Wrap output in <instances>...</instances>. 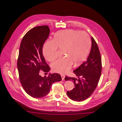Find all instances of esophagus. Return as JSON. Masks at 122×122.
I'll list each match as a JSON object with an SVG mask.
<instances>
[{
    "label": "esophagus",
    "instance_id": "esophagus-1",
    "mask_svg": "<svg viewBox=\"0 0 122 122\" xmlns=\"http://www.w3.org/2000/svg\"><path fill=\"white\" fill-rule=\"evenodd\" d=\"M61 77H62V81H64V80L65 76L63 75H61Z\"/></svg>",
    "mask_w": 122,
    "mask_h": 122
}]
</instances>
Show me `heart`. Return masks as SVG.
<instances>
[{
  "label": "heart",
  "mask_w": 122,
  "mask_h": 122,
  "mask_svg": "<svg viewBox=\"0 0 122 122\" xmlns=\"http://www.w3.org/2000/svg\"><path fill=\"white\" fill-rule=\"evenodd\" d=\"M52 39L44 44L43 54L47 60L52 62L57 58L58 48L63 50V55L65 57L51 65L52 70L59 74L67 73L73 63L78 65L83 62L91 45L90 37L86 32L71 29L58 31L54 34Z\"/></svg>",
  "instance_id": "heart-1"
}]
</instances>
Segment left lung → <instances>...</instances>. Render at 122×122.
Returning a JSON list of instances; mask_svg holds the SVG:
<instances>
[{
	"instance_id": "8db88e82",
	"label": "left lung",
	"mask_w": 122,
	"mask_h": 122,
	"mask_svg": "<svg viewBox=\"0 0 122 122\" xmlns=\"http://www.w3.org/2000/svg\"><path fill=\"white\" fill-rule=\"evenodd\" d=\"M92 48L87 60L73 71L78 78L66 76L65 81H71L75 88L67 94L70 99L77 102L89 97L97 87L102 73V58L98 46L92 37Z\"/></svg>"
}]
</instances>
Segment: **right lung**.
Instances as JSON below:
<instances>
[{"label": "right lung", "mask_w": 122, "mask_h": 122, "mask_svg": "<svg viewBox=\"0 0 122 122\" xmlns=\"http://www.w3.org/2000/svg\"><path fill=\"white\" fill-rule=\"evenodd\" d=\"M47 25L36 26L24 36L20 47L17 67L20 80L25 91L34 98H41L49 93L54 82L61 81L57 73L41 77L39 72H47L50 68L42 54V47L48 38Z\"/></svg>", "instance_id": "right-lung-1"}]
</instances>
